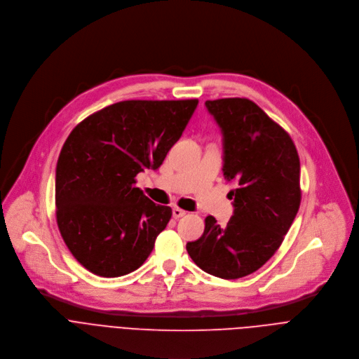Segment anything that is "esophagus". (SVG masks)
I'll use <instances>...</instances> for the list:
<instances>
[{"mask_svg":"<svg viewBox=\"0 0 359 359\" xmlns=\"http://www.w3.org/2000/svg\"><path fill=\"white\" fill-rule=\"evenodd\" d=\"M185 215H187V212H185L184 209H181V208H174V209H172V217H174L175 219L182 218V217H185Z\"/></svg>","mask_w":359,"mask_h":359,"instance_id":"obj_1","label":"esophagus"}]
</instances>
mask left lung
I'll return each mask as SVG.
<instances>
[{
    "instance_id": "1",
    "label": "left lung",
    "mask_w": 359,
    "mask_h": 359,
    "mask_svg": "<svg viewBox=\"0 0 359 359\" xmlns=\"http://www.w3.org/2000/svg\"><path fill=\"white\" fill-rule=\"evenodd\" d=\"M224 134V175L233 181V217L225 228L212 215L203 235L187 243L194 263L225 280L260 269L280 248L302 202L300 158L289 133L255 102H205Z\"/></svg>"
}]
</instances>
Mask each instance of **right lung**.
Wrapping results in <instances>:
<instances>
[{
  "mask_svg": "<svg viewBox=\"0 0 359 359\" xmlns=\"http://www.w3.org/2000/svg\"><path fill=\"white\" fill-rule=\"evenodd\" d=\"M196 104L118 102L66 138L56 164V222L70 253L93 274L124 276L150 256L172 210L147 198L135 177L163 164Z\"/></svg>",
  "mask_w": 359,
  "mask_h": 359,
  "instance_id": "right-lung-1",
  "label": "right lung"
}]
</instances>
